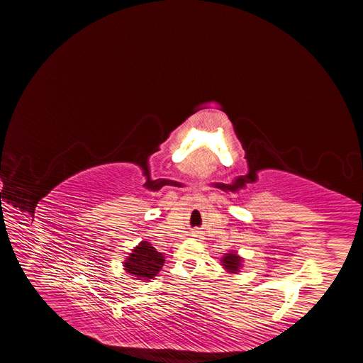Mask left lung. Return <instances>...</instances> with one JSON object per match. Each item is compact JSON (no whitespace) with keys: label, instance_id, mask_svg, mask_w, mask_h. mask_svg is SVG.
<instances>
[{"label":"left lung","instance_id":"1","mask_svg":"<svg viewBox=\"0 0 363 363\" xmlns=\"http://www.w3.org/2000/svg\"><path fill=\"white\" fill-rule=\"evenodd\" d=\"M223 262V267L227 272H232V274H238V271L242 267V257H240L236 251H230L227 255L221 259Z\"/></svg>","mask_w":363,"mask_h":363}]
</instances>
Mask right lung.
Segmentation results:
<instances>
[{"instance_id":"right-lung-1","label":"right lung","mask_w":363,"mask_h":363,"mask_svg":"<svg viewBox=\"0 0 363 363\" xmlns=\"http://www.w3.org/2000/svg\"><path fill=\"white\" fill-rule=\"evenodd\" d=\"M164 263V257L147 240L135 247L124 262V269L136 280H151L157 276Z\"/></svg>"}]
</instances>
